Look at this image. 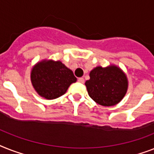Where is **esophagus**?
<instances>
[{"instance_id": "obj_1", "label": "esophagus", "mask_w": 154, "mask_h": 154, "mask_svg": "<svg viewBox=\"0 0 154 154\" xmlns=\"http://www.w3.org/2000/svg\"><path fill=\"white\" fill-rule=\"evenodd\" d=\"M77 81H78L79 83L84 84V83H85V79H84L83 77H79V78L77 79Z\"/></svg>"}]
</instances>
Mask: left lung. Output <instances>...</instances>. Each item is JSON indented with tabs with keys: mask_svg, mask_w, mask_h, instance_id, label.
<instances>
[{
	"mask_svg": "<svg viewBox=\"0 0 154 154\" xmlns=\"http://www.w3.org/2000/svg\"><path fill=\"white\" fill-rule=\"evenodd\" d=\"M85 85L89 97L102 106H113L126 94L128 82L126 75L115 66H98L90 72Z\"/></svg>",
	"mask_w": 154,
	"mask_h": 154,
	"instance_id": "8db88e82",
	"label": "left lung"
}]
</instances>
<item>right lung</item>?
<instances>
[{
  "label": "right lung",
  "mask_w": 154,
  "mask_h": 154,
  "mask_svg": "<svg viewBox=\"0 0 154 154\" xmlns=\"http://www.w3.org/2000/svg\"><path fill=\"white\" fill-rule=\"evenodd\" d=\"M32 83L35 91L47 100H54L64 95L77 78L70 70L57 61H42L32 70Z\"/></svg>",
  "instance_id": "add662e5"
}]
</instances>
